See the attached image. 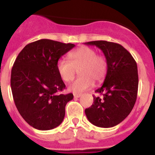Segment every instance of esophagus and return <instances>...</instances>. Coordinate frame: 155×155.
<instances>
[{
    "instance_id": "esophagus-1",
    "label": "esophagus",
    "mask_w": 155,
    "mask_h": 155,
    "mask_svg": "<svg viewBox=\"0 0 155 155\" xmlns=\"http://www.w3.org/2000/svg\"><path fill=\"white\" fill-rule=\"evenodd\" d=\"M74 98H80L81 96V94H74Z\"/></svg>"
}]
</instances>
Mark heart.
<instances>
[{"mask_svg":"<svg viewBox=\"0 0 155 155\" xmlns=\"http://www.w3.org/2000/svg\"><path fill=\"white\" fill-rule=\"evenodd\" d=\"M69 61L60 59L57 62V70L64 81L69 82L74 78L79 71L78 78L68 87L72 92H82L94 84V81L99 82L105 78L107 73V61L91 47L82 46L68 54Z\"/></svg>","mask_w":155,"mask_h":155,"instance_id":"1","label":"heart"}]
</instances>
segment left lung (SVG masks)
<instances>
[{
	"label": "left lung",
	"mask_w": 155,
	"mask_h": 155,
	"mask_svg": "<svg viewBox=\"0 0 155 155\" xmlns=\"http://www.w3.org/2000/svg\"><path fill=\"white\" fill-rule=\"evenodd\" d=\"M84 44L99 48L108 65L103 84L95 91L103 96H93L94 102L85 109V115L90 123L96 127H115L127 118L136 102L137 65L130 53L118 43L99 40Z\"/></svg>",
	"instance_id": "8db88e82"
}]
</instances>
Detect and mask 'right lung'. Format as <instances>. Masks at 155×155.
<instances>
[{
  "instance_id": "right-lung-1",
  "label": "right lung",
  "mask_w": 155,
  "mask_h": 155,
  "mask_svg": "<svg viewBox=\"0 0 155 155\" xmlns=\"http://www.w3.org/2000/svg\"><path fill=\"white\" fill-rule=\"evenodd\" d=\"M75 46L50 39H39L23 48L14 63L11 87L19 113L33 128L49 130L63 122L72 93L59 94L65 84L57 62Z\"/></svg>"
}]
</instances>
